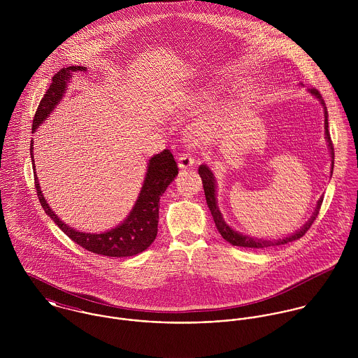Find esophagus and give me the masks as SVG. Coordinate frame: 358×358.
Here are the masks:
<instances>
[{"label":"esophagus","instance_id":"obj_1","mask_svg":"<svg viewBox=\"0 0 358 358\" xmlns=\"http://www.w3.org/2000/svg\"><path fill=\"white\" fill-rule=\"evenodd\" d=\"M178 161H179V168L180 169H187V168H192L196 162L194 157L192 154L182 153L179 154L178 157Z\"/></svg>","mask_w":358,"mask_h":358}]
</instances>
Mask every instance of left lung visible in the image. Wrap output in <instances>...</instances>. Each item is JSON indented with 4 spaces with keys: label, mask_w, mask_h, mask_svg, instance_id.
Wrapping results in <instances>:
<instances>
[{
    "label": "left lung",
    "mask_w": 358,
    "mask_h": 358,
    "mask_svg": "<svg viewBox=\"0 0 358 358\" xmlns=\"http://www.w3.org/2000/svg\"><path fill=\"white\" fill-rule=\"evenodd\" d=\"M308 92L315 96L321 104L324 106V115H325V121H324V125H325V139L328 142V148H329V152H331V157H332V166H334V145H332V141H331V135H329V131H328V111H327V107H325V103L322 101V96L321 94L317 91V90H308ZM334 171V168H332ZM331 171V173H332ZM199 173L201 176V180H203V186H204L205 199H206V204L208 208L212 213V217L215 220V226L217 229V231L220 233V236L227 241L230 243L231 245H237V247H244V248H267V247H275V245H284V244H288L291 241H295V240H299L301 237L305 236L307 230L310 229V226L313 224V222L315 220L318 212H320V208L322 204V197L317 201L315 205V209L311 215V217L308 219L306 224L303 227H301L298 231H295L294 234L288 236V237H284V238H280V240H262V238H254V237H248V236H244L236 230H233L222 217V213L216 205V183H215V176L213 173L210 172V169L206 166V165H201L199 168Z\"/></svg>",
    "instance_id": "obj_1"
}]
</instances>
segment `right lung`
Listing matches in <instances>:
<instances>
[{"label": "right lung", "instance_id": "right-lung-1", "mask_svg": "<svg viewBox=\"0 0 358 358\" xmlns=\"http://www.w3.org/2000/svg\"><path fill=\"white\" fill-rule=\"evenodd\" d=\"M73 71H87L83 66H70L62 69L52 77L51 85L45 92L44 98L37 107L34 114L31 131L36 129L50 117L52 110L56 104L63 99L67 83L71 77ZM33 142L30 146V154L33 161L34 171V185L37 190L38 200L44 208L45 213L51 216L52 220L62 229V231L77 243L80 247L85 248L90 252L98 255L113 256V257H127L143 252L148 250L155 237L158 230V208H159V197L166 190L169 183L178 175V164L173 158V154L169 150H164L159 154H155L149 159L146 178L142 186V190L138 196V200L134 205L132 210L127 216V219L118 224L117 227L104 231L101 234H91L78 231L71 229L66 223H63L57 215L51 209V206L45 201V197L41 192L38 178L36 173L34 157H33Z\"/></svg>", "mask_w": 358, "mask_h": 358}]
</instances>
